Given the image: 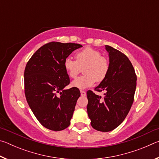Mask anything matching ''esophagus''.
Here are the masks:
<instances>
[{"label":"esophagus","instance_id":"esophagus-1","mask_svg":"<svg viewBox=\"0 0 159 159\" xmlns=\"http://www.w3.org/2000/svg\"><path fill=\"white\" fill-rule=\"evenodd\" d=\"M80 95H81V96H83V97L85 96V95H86L85 91H84V90H80Z\"/></svg>","mask_w":159,"mask_h":159}]
</instances>
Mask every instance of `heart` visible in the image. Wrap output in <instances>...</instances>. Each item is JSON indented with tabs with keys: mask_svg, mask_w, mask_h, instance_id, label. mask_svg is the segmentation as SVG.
I'll use <instances>...</instances> for the list:
<instances>
[{
	"mask_svg": "<svg viewBox=\"0 0 159 159\" xmlns=\"http://www.w3.org/2000/svg\"><path fill=\"white\" fill-rule=\"evenodd\" d=\"M64 67L68 76L75 79L84 67L85 74L71 83V85L79 89H85L96 82L105 79L109 70L107 59L101 55L99 50L87 47L76 54V60L68 57L64 60Z\"/></svg>",
	"mask_w": 159,
	"mask_h": 159,
	"instance_id": "1",
	"label": "heart"
}]
</instances>
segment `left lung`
<instances>
[{
    "label": "left lung",
    "instance_id": "8db88e82",
    "mask_svg": "<svg viewBox=\"0 0 159 159\" xmlns=\"http://www.w3.org/2000/svg\"><path fill=\"white\" fill-rule=\"evenodd\" d=\"M109 70L107 76L95 88L104 91V97L88 90L87 111L90 124L95 130L109 132L114 130L127 116L134 101L137 76L127 56L109 45Z\"/></svg>",
    "mask_w": 159,
    "mask_h": 159
}]
</instances>
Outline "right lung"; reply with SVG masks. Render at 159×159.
<instances>
[{
	"label": "right lung",
	"instance_id": "right-lung-1",
	"mask_svg": "<svg viewBox=\"0 0 159 159\" xmlns=\"http://www.w3.org/2000/svg\"><path fill=\"white\" fill-rule=\"evenodd\" d=\"M81 47L72 43H48L32 55L26 65V101L38 120L49 130H62L70 125L80 93L74 87L64 89L70 83L64 62Z\"/></svg>",
	"mask_w": 159,
	"mask_h": 159
}]
</instances>
